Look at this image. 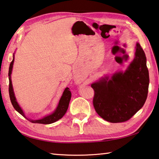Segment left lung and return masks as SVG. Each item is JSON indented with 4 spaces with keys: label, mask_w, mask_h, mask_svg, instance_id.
<instances>
[{
    "label": "left lung",
    "mask_w": 159,
    "mask_h": 159,
    "mask_svg": "<svg viewBox=\"0 0 159 159\" xmlns=\"http://www.w3.org/2000/svg\"><path fill=\"white\" fill-rule=\"evenodd\" d=\"M149 76L147 58L137 43L134 60L125 71L105 76L91 84L93 106L99 116L111 123H121L134 116L146 102Z\"/></svg>",
    "instance_id": "left-lung-1"
}]
</instances>
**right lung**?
Wrapping results in <instances>:
<instances>
[{
	"label": "right lung",
	"mask_w": 159,
	"mask_h": 159,
	"mask_svg": "<svg viewBox=\"0 0 159 159\" xmlns=\"http://www.w3.org/2000/svg\"><path fill=\"white\" fill-rule=\"evenodd\" d=\"M14 61H15V54H13V59H12V61H11V63H10V64L9 73H8L9 95H10V101H11L12 106H13V107H14L16 111L20 113L21 115H22L24 117L26 118V119L29 120V121L31 123H34L50 124V123H52L57 121L58 120H60V118H62L64 116V114H66L67 109H68L70 99H71V91L69 90V88H66L65 89H64V92L62 93V95H61V97L60 99V101H59V103L57 104V107H56L55 110L52 113V114L45 116L40 118V119H36V120L31 119V118H28L26 116L25 113H24V111H23V110L21 109L20 106L19 105L18 102L17 101V99H16V98H15L14 90H13L12 80H11V74H12V67H13V64H14Z\"/></svg>",
	"instance_id": "right-lung-1"
}]
</instances>
